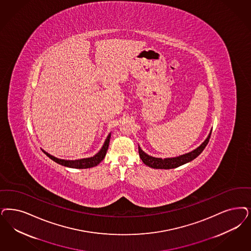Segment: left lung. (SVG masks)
Returning <instances> with one entry per match:
<instances>
[{"mask_svg": "<svg viewBox=\"0 0 251 251\" xmlns=\"http://www.w3.org/2000/svg\"><path fill=\"white\" fill-rule=\"evenodd\" d=\"M210 134H211V130L208 133L206 140L196 149L192 150L191 152L185 153L183 155H180L178 156H174V157H167V158H161V157H155V156H149L145 151H143L141 149V147L138 145L139 155L142 159V161L145 164L153 168V169H164V170H170V169H174L177 167H180L183 164H186L188 162L192 161L193 159H195L197 156H199L202 151L204 150V148L207 147V143L210 138Z\"/></svg>", "mask_w": 251, "mask_h": 251, "instance_id": "8db88e82", "label": "left lung"}]
</instances>
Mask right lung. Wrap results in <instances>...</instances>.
<instances>
[{
  "instance_id": "right-lung-1",
  "label": "right lung",
  "mask_w": 251,
  "mask_h": 251,
  "mask_svg": "<svg viewBox=\"0 0 251 251\" xmlns=\"http://www.w3.org/2000/svg\"><path fill=\"white\" fill-rule=\"evenodd\" d=\"M110 137H111V132L107 135V137L104 141V145H103L102 148L99 150V152L97 154H95V156L86 157V158H80V159H75V160L61 159V158L50 155L49 153H47L44 150H43V151L46 154V156H49L54 162L62 165V166H65V167H68V168H73V169H89V168H93V167L97 166L104 159L105 154H106V151L108 149Z\"/></svg>"
}]
</instances>
